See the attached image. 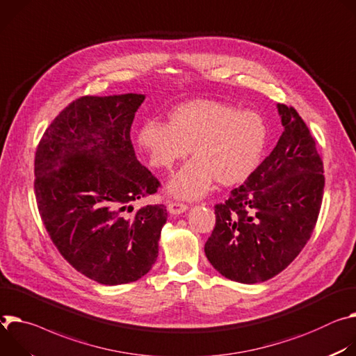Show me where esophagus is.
<instances>
[{
    "label": "esophagus",
    "instance_id": "obj_1",
    "mask_svg": "<svg viewBox=\"0 0 356 356\" xmlns=\"http://www.w3.org/2000/svg\"><path fill=\"white\" fill-rule=\"evenodd\" d=\"M188 209L186 205L179 202H168V212L172 215H181Z\"/></svg>",
    "mask_w": 356,
    "mask_h": 356
}]
</instances>
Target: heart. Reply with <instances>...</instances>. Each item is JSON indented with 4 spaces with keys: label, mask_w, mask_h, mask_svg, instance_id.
<instances>
[{
    "label": "heart",
    "mask_w": 356,
    "mask_h": 356,
    "mask_svg": "<svg viewBox=\"0 0 356 356\" xmlns=\"http://www.w3.org/2000/svg\"><path fill=\"white\" fill-rule=\"evenodd\" d=\"M267 140L263 118L249 110L208 99L179 104L170 124L148 120L138 130V145L148 163L171 170L191 148L195 158L168 182V192L181 200H198L216 179L222 185L245 181L259 165Z\"/></svg>",
    "instance_id": "heart-1"
}]
</instances>
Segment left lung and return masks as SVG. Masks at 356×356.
<instances>
[{"label":"left lung","mask_w":356,"mask_h":356,"mask_svg":"<svg viewBox=\"0 0 356 356\" xmlns=\"http://www.w3.org/2000/svg\"><path fill=\"white\" fill-rule=\"evenodd\" d=\"M284 131L246 182L215 207L205 243L211 264L226 279L254 284L283 271L307 245L324 192L323 161L302 118L277 104Z\"/></svg>","instance_id":"obj_1"}]
</instances>
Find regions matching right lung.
Segmentation results:
<instances>
[{
  "label": "right lung",
  "instance_id": "1",
  "mask_svg": "<svg viewBox=\"0 0 356 356\" xmlns=\"http://www.w3.org/2000/svg\"><path fill=\"white\" fill-rule=\"evenodd\" d=\"M144 95L85 96L51 123L35 154V195L59 253L86 277L137 282L158 257L164 205L133 212L160 182L137 160L130 138Z\"/></svg>",
  "mask_w": 356,
  "mask_h": 356
}]
</instances>
